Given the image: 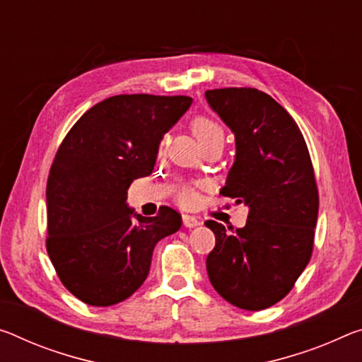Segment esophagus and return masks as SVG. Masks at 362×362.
I'll use <instances>...</instances> for the list:
<instances>
[{
	"label": "esophagus",
	"mask_w": 362,
	"mask_h": 362,
	"mask_svg": "<svg viewBox=\"0 0 362 362\" xmlns=\"http://www.w3.org/2000/svg\"><path fill=\"white\" fill-rule=\"evenodd\" d=\"M182 221H183V226L188 227V228L197 227V226H199V223H202V221H199L198 217L188 216V214H183V216H182Z\"/></svg>",
	"instance_id": "1"
}]
</instances>
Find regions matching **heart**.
<instances>
[{
    "label": "heart",
    "instance_id": "b5f03b06",
    "mask_svg": "<svg viewBox=\"0 0 362 362\" xmlns=\"http://www.w3.org/2000/svg\"><path fill=\"white\" fill-rule=\"evenodd\" d=\"M190 129L193 132L194 139L199 143V146H204L208 145V143L212 141H223V130L219 125V122H216L214 119L209 117V116H204V114H199V116H194L190 122ZM165 148V139H163L159 141V153H163ZM190 193L187 190H183L179 194V199L180 203L187 204L190 202Z\"/></svg>",
    "mask_w": 362,
    "mask_h": 362
}]
</instances>
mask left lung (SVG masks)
<instances>
[{"label": "left lung", "instance_id": "1", "mask_svg": "<svg viewBox=\"0 0 362 362\" xmlns=\"http://www.w3.org/2000/svg\"><path fill=\"white\" fill-rule=\"evenodd\" d=\"M206 100L237 143L221 194L250 206L243 228L206 222L216 235L206 269L223 300L261 311L290 293L311 259L319 211L311 156L293 117L264 91L216 88Z\"/></svg>", "mask_w": 362, "mask_h": 362}]
</instances>
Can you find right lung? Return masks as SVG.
I'll return each mask as SVG.
<instances>
[{"label":"right lung","mask_w":362,"mask_h":362,"mask_svg":"<svg viewBox=\"0 0 362 362\" xmlns=\"http://www.w3.org/2000/svg\"><path fill=\"white\" fill-rule=\"evenodd\" d=\"M190 96L117 95L90 107L57 148L47 183V251L62 285L90 306L127 300L145 282L153 250L182 226L160 206L143 217L127 188L150 175L159 141Z\"/></svg>","instance_id":"1"}]
</instances>
